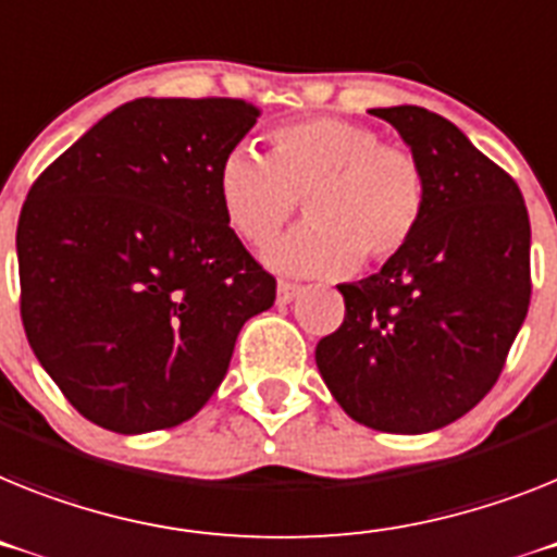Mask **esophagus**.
Instances as JSON below:
<instances>
[{
  "label": "esophagus",
  "mask_w": 557,
  "mask_h": 557,
  "mask_svg": "<svg viewBox=\"0 0 557 557\" xmlns=\"http://www.w3.org/2000/svg\"><path fill=\"white\" fill-rule=\"evenodd\" d=\"M300 292H302V286H297V283L280 280V283H277V302H280V306H288V302L300 297Z\"/></svg>",
  "instance_id": "esophagus-1"
}]
</instances>
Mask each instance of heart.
Returning <instances> with one entry per match:
<instances>
[{
    "mask_svg": "<svg viewBox=\"0 0 557 557\" xmlns=\"http://www.w3.org/2000/svg\"><path fill=\"white\" fill-rule=\"evenodd\" d=\"M269 156L249 144L223 152L214 189L223 218L251 246L292 221L300 200L308 226L265 249L271 269L336 277L362 263H387L419 235L428 181L413 152L382 144L348 119H306L271 129Z\"/></svg>",
    "mask_w": 557,
    "mask_h": 557,
    "instance_id": "b5f03b06",
    "label": "heart"
}]
</instances>
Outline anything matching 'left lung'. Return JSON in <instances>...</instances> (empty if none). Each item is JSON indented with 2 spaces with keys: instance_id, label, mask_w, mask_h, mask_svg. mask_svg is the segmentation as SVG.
<instances>
[{
  "instance_id": "8db88e82",
  "label": "left lung",
  "mask_w": 557,
  "mask_h": 557,
  "mask_svg": "<svg viewBox=\"0 0 557 557\" xmlns=\"http://www.w3.org/2000/svg\"><path fill=\"white\" fill-rule=\"evenodd\" d=\"M428 181L419 235L376 274L343 283L345 320L317 343L339 408L373 430L430 433L495 385L530 308V214L502 166L424 107L373 110Z\"/></svg>"
}]
</instances>
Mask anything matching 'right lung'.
I'll return each instance as SVG.
<instances>
[{
	"label": "right lung",
	"mask_w": 557,
	"mask_h": 557,
	"mask_svg": "<svg viewBox=\"0 0 557 557\" xmlns=\"http://www.w3.org/2000/svg\"><path fill=\"white\" fill-rule=\"evenodd\" d=\"M240 98H135L36 177L16 255L27 343L84 419L175 428L218 391L277 283L223 218L214 170Z\"/></svg>",
	"instance_id": "right-lung-1"
}]
</instances>
